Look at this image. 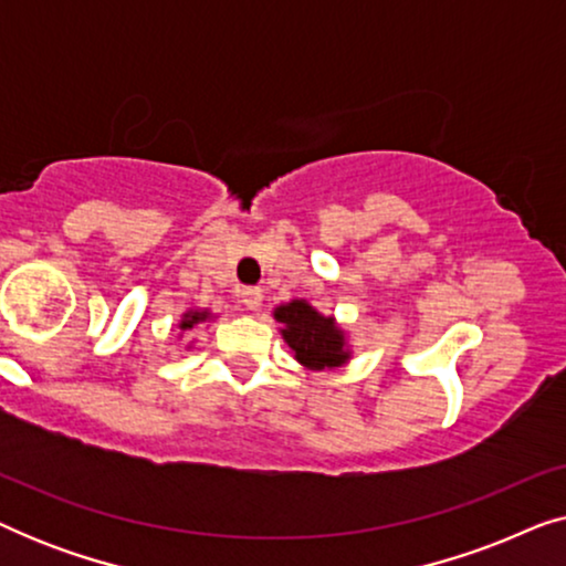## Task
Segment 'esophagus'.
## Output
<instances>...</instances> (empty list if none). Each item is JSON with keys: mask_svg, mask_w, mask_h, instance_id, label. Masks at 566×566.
Returning <instances> with one entry per match:
<instances>
[{"mask_svg": "<svg viewBox=\"0 0 566 566\" xmlns=\"http://www.w3.org/2000/svg\"><path fill=\"white\" fill-rule=\"evenodd\" d=\"M242 304L250 308V312H258V308L262 306V289H258V285H250V289L242 291Z\"/></svg>", "mask_w": 566, "mask_h": 566, "instance_id": "1", "label": "esophagus"}]
</instances>
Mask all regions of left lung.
Returning a JSON list of instances; mask_svg holds the SVG:
<instances>
[{
	"label": "left lung",
	"instance_id": "left-lung-1",
	"mask_svg": "<svg viewBox=\"0 0 566 566\" xmlns=\"http://www.w3.org/2000/svg\"><path fill=\"white\" fill-rule=\"evenodd\" d=\"M275 322H281V335L301 366L308 370H332L350 360L345 329L335 316H324L304 298L275 306Z\"/></svg>",
	"mask_w": 566,
	"mask_h": 566
}]
</instances>
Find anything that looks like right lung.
Here are the masks:
<instances>
[{
	"instance_id": "obj_1",
	"label": "right lung",
	"mask_w": 566,
	"mask_h": 566,
	"mask_svg": "<svg viewBox=\"0 0 566 566\" xmlns=\"http://www.w3.org/2000/svg\"><path fill=\"white\" fill-rule=\"evenodd\" d=\"M208 319H211V312H208V308H190V312L182 314V319H180V324H177V327L185 332V329H192L196 324H203Z\"/></svg>"
}]
</instances>
